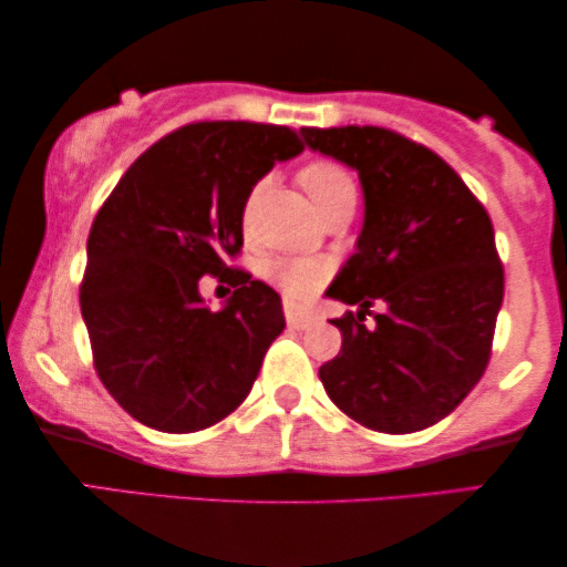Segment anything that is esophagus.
I'll return each instance as SVG.
<instances>
[{"mask_svg":"<svg viewBox=\"0 0 567 567\" xmlns=\"http://www.w3.org/2000/svg\"><path fill=\"white\" fill-rule=\"evenodd\" d=\"M285 319H288V327L292 329H306L313 324V313L300 311L296 306H285Z\"/></svg>","mask_w":567,"mask_h":567,"instance_id":"1","label":"esophagus"}]
</instances>
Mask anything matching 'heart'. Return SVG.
I'll return each mask as SVG.
<instances>
[{"instance_id":"heart-1","label":"heart","mask_w":567,"mask_h":567,"mask_svg":"<svg viewBox=\"0 0 567 567\" xmlns=\"http://www.w3.org/2000/svg\"><path fill=\"white\" fill-rule=\"evenodd\" d=\"M300 185L311 198V204L317 206L319 214L332 209L334 204H342V200H355V183L350 177L346 167L334 162H311L300 169L298 175ZM256 209V193H250L246 206H243V225H250ZM329 275V267L319 259H290L279 261L275 269H271V277L279 285V290L292 300L308 298L311 292H317Z\"/></svg>"}]
</instances>
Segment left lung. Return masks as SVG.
I'll return each mask as SVG.
<instances>
[{"label": "left lung", "instance_id": "left-lung-1", "mask_svg": "<svg viewBox=\"0 0 567 567\" xmlns=\"http://www.w3.org/2000/svg\"><path fill=\"white\" fill-rule=\"evenodd\" d=\"M313 152L358 172L363 230L327 296L342 348L319 369L327 395L361 426L411 434L450 415L492 355L505 271L494 227L432 148L374 125L300 127ZM377 299L388 306L365 327Z\"/></svg>", "mask_w": 567, "mask_h": 567}]
</instances>
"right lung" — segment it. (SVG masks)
<instances>
[{"label": "right lung", "mask_w": 567, "mask_h": 567, "mask_svg": "<svg viewBox=\"0 0 567 567\" xmlns=\"http://www.w3.org/2000/svg\"><path fill=\"white\" fill-rule=\"evenodd\" d=\"M300 152L285 125L193 123L146 148L99 209L81 313L99 379L141 424L198 432L248 398L285 329L282 300L227 259L254 185ZM204 274L236 288L221 312L199 298Z\"/></svg>", "instance_id": "obj_1"}]
</instances>
